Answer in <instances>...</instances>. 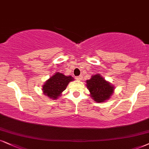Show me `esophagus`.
I'll return each instance as SVG.
<instances>
[{
  "mask_svg": "<svg viewBox=\"0 0 149 149\" xmlns=\"http://www.w3.org/2000/svg\"><path fill=\"white\" fill-rule=\"evenodd\" d=\"M76 79H77V80H78V81H81V80L82 79V76H79V77H77Z\"/></svg>",
  "mask_w": 149,
  "mask_h": 149,
  "instance_id": "1",
  "label": "esophagus"
}]
</instances>
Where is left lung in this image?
I'll list each match as a JSON object with an SVG mask.
<instances>
[{
    "instance_id": "1",
    "label": "left lung",
    "mask_w": 149,
    "mask_h": 149,
    "mask_svg": "<svg viewBox=\"0 0 149 149\" xmlns=\"http://www.w3.org/2000/svg\"><path fill=\"white\" fill-rule=\"evenodd\" d=\"M86 82L87 88L90 92V96L97 103L105 102L110 100L114 93V86L105 80L100 74L93 75Z\"/></svg>"
}]
</instances>
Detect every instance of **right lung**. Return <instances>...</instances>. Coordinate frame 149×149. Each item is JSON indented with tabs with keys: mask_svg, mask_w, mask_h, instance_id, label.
Masks as SVG:
<instances>
[{
	"mask_svg": "<svg viewBox=\"0 0 149 149\" xmlns=\"http://www.w3.org/2000/svg\"><path fill=\"white\" fill-rule=\"evenodd\" d=\"M72 81L74 78L72 76H65L60 72L54 73L43 85V94L51 100H57Z\"/></svg>",
	"mask_w": 149,
	"mask_h": 149,
	"instance_id": "right-lung-1",
	"label": "right lung"
}]
</instances>
